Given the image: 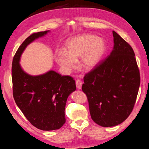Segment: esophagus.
I'll list each match as a JSON object with an SVG mask.
<instances>
[{
  "label": "esophagus",
  "instance_id": "34e87169",
  "mask_svg": "<svg viewBox=\"0 0 149 149\" xmlns=\"http://www.w3.org/2000/svg\"><path fill=\"white\" fill-rule=\"evenodd\" d=\"M75 84H76V87L77 89L80 90L81 88H82V85H83V83L80 79H77L75 81Z\"/></svg>",
  "mask_w": 149,
  "mask_h": 149
}]
</instances>
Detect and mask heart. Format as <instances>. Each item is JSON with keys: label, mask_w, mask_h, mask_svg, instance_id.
I'll use <instances>...</instances> for the list:
<instances>
[{"label": "heart", "mask_w": 149, "mask_h": 149, "mask_svg": "<svg viewBox=\"0 0 149 149\" xmlns=\"http://www.w3.org/2000/svg\"><path fill=\"white\" fill-rule=\"evenodd\" d=\"M66 52L56 54V59L66 71H71L81 58L80 65L86 71H90L99 64L106 50V43L100 38L84 34L72 38L66 44Z\"/></svg>", "instance_id": "b5f03b06"}]
</instances>
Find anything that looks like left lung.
Here are the masks:
<instances>
[{
	"label": "left lung",
	"instance_id": "obj_1",
	"mask_svg": "<svg viewBox=\"0 0 149 149\" xmlns=\"http://www.w3.org/2000/svg\"><path fill=\"white\" fill-rule=\"evenodd\" d=\"M113 35L112 52L85 75L82 86L91 118L102 127H113L127 118L140 84L133 49L115 31Z\"/></svg>",
	"mask_w": 149,
	"mask_h": 149
}]
</instances>
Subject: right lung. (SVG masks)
Wrapping results in <instances>:
<instances>
[{"label": "right lung", "instance_id": "obj_1", "mask_svg": "<svg viewBox=\"0 0 149 149\" xmlns=\"http://www.w3.org/2000/svg\"><path fill=\"white\" fill-rule=\"evenodd\" d=\"M49 31L34 33L19 47L12 63L13 95L18 107L34 127L43 131L61 128L65 123L66 100L76 90L75 80L53 70L32 76L22 69L20 57L26 47Z\"/></svg>", "mask_w": 149, "mask_h": 149}]
</instances>
